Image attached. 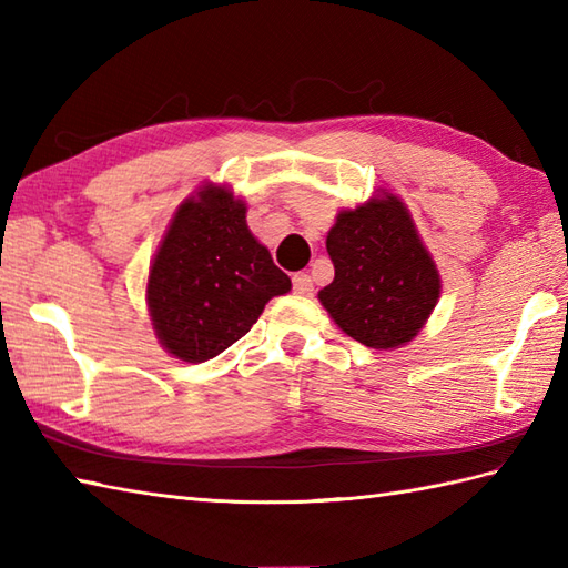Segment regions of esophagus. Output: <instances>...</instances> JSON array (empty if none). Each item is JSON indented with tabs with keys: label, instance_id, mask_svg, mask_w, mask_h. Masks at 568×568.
<instances>
[{
	"label": "esophagus",
	"instance_id": "34e87169",
	"mask_svg": "<svg viewBox=\"0 0 568 568\" xmlns=\"http://www.w3.org/2000/svg\"><path fill=\"white\" fill-rule=\"evenodd\" d=\"M293 291L297 295H312V291H315V285H312V277L307 273H295L293 275Z\"/></svg>",
	"mask_w": 568,
	"mask_h": 568
}]
</instances>
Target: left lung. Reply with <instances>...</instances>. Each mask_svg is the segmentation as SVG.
Segmentation results:
<instances>
[{
	"mask_svg": "<svg viewBox=\"0 0 568 568\" xmlns=\"http://www.w3.org/2000/svg\"><path fill=\"white\" fill-rule=\"evenodd\" d=\"M334 281L320 303L371 348L407 344L439 300V273L405 204L385 195L336 216L327 236Z\"/></svg>",
	"mask_w": 568,
	"mask_h": 568,
	"instance_id": "8db88e82",
	"label": "left lung"
}]
</instances>
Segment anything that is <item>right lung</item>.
I'll return each instance as SVG.
<instances>
[{"mask_svg":"<svg viewBox=\"0 0 568 568\" xmlns=\"http://www.w3.org/2000/svg\"><path fill=\"white\" fill-rule=\"evenodd\" d=\"M291 291L224 187L180 204L155 253L146 300L153 329L173 356L202 364L239 342L275 295Z\"/></svg>","mask_w":568,"mask_h":568,"instance_id":"add662e5","label":"right lung"}]
</instances>
